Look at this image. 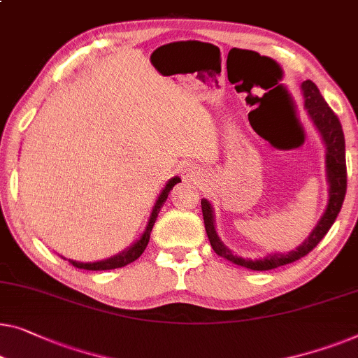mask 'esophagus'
Instances as JSON below:
<instances>
[{
    "label": "esophagus",
    "instance_id": "obj_1",
    "mask_svg": "<svg viewBox=\"0 0 358 358\" xmlns=\"http://www.w3.org/2000/svg\"><path fill=\"white\" fill-rule=\"evenodd\" d=\"M180 176H182L184 180H189V182H195L196 179H200V171L194 166H184L180 169Z\"/></svg>",
    "mask_w": 358,
    "mask_h": 358
}]
</instances>
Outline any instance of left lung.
I'll list each match as a JSON object with an SVG mask.
<instances>
[{"mask_svg": "<svg viewBox=\"0 0 358 358\" xmlns=\"http://www.w3.org/2000/svg\"><path fill=\"white\" fill-rule=\"evenodd\" d=\"M302 92L305 98V108H307L310 117L318 127V131L323 137L326 145V169H328V182H329V201L328 208H326L323 217H321L317 227L308 236L302 245L295 248L292 252L287 253H274V255H268L263 260H245V258L232 255L229 248L222 245L220 237L216 234L215 229V220H213V210L208 201L205 199L201 200V211H203V221L205 229L208 234V239L213 250L217 255L226 258L239 266H245L253 271H266V269H273L282 265H289V263L297 262L299 258L308 255L315 247L318 245L320 241L326 236L329 227L334 224L336 217H338L341 206L344 203V196L347 190V166H345V141L343 126H341L339 117L336 113L328 106L324 98L321 96L318 87L313 84L312 80H305L302 84Z\"/></svg>", "mask_w": 358, "mask_h": 358, "instance_id": "left-lung-1", "label": "left lung"}]
</instances>
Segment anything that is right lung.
<instances>
[{"mask_svg":"<svg viewBox=\"0 0 358 358\" xmlns=\"http://www.w3.org/2000/svg\"><path fill=\"white\" fill-rule=\"evenodd\" d=\"M178 182H180L179 178H173L166 184V187L163 189L162 194H159L157 203L153 206V211H152V216H150V221H148V226L145 232L142 234L141 239H138L136 243L131 248H127L126 252L119 253V255L110 258V260H103V262H96V263H80V262H74V260H69V263L72 266L76 268H80V269H90V271H101V269H115V268H122L129 265V263L136 262L138 257L142 255L145 248L148 245V241H150V232H152V227L155 224V221H157V216L159 213V210H162V206L164 205V201L168 199V194L169 190H173V187Z\"/></svg>","mask_w":358,"mask_h":358,"instance_id":"obj_1","label":"right lung"}]
</instances>
